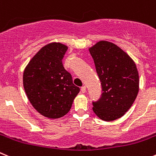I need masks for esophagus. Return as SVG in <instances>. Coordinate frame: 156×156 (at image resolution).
<instances>
[{
    "mask_svg": "<svg viewBox=\"0 0 156 156\" xmlns=\"http://www.w3.org/2000/svg\"><path fill=\"white\" fill-rule=\"evenodd\" d=\"M86 91H87V87H86V86H83L82 87H81V92H82L83 93H86Z\"/></svg>",
    "mask_w": 156,
    "mask_h": 156,
    "instance_id": "esophagus-1",
    "label": "esophagus"
}]
</instances>
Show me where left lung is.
I'll list each match as a JSON object with an SVG mask.
<instances>
[{
    "label": "left lung",
    "instance_id": "1",
    "mask_svg": "<svg viewBox=\"0 0 156 156\" xmlns=\"http://www.w3.org/2000/svg\"><path fill=\"white\" fill-rule=\"evenodd\" d=\"M102 86L101 97L93 102V110L102 120L122 117L139 92V73L133 59L120 47L101 41L89 49Z\"/></svg>",
    "mask_w": 156,
    "mask_h": 156
}]
</instances>
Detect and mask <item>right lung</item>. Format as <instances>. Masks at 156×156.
<instances>
[{
  "label": "right lung",
  "instance_id": "add662e5",
  "mask_svg": "<svg viewBox=\"0 0 156 156\" xmlns=\"http://www.w3.org/2000/svg\"><path fill=\"white\" fill-rule=\"evenodd\" d=\"M67 49L60 43L44 46L23 71V84L30 103L47 118L57 119L66 115L80 92L62 63Z\"/></svg>",
  "mask_w": 156,
  "mask_h": 156
}]
</instances>
